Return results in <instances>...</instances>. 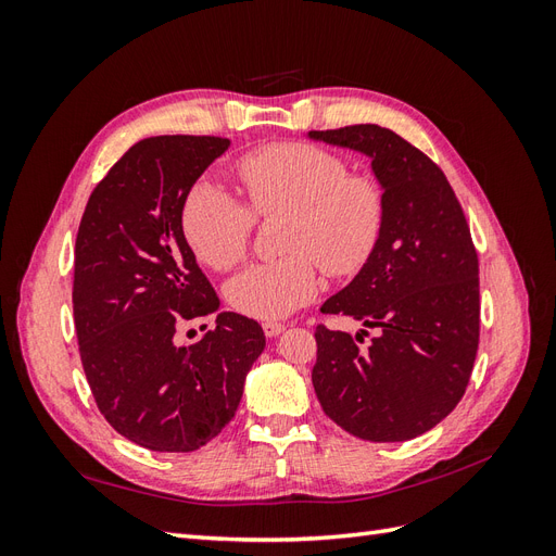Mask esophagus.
<instances>
[{
    "instance_id": "esophagus-1",
    "label": "esophagus",
    "mask_w": 556,
    "mask_h": 556,
    "mask_svg": "<svg viewBox=\"0 0 556 556\" xmlns=\"http://www.w3.org/2000/svg\"><path fill=\"white\" fill-rule=\"evenodd\" d=\"M285 331V325L280 323H264V333L268 336V339H276V336H280Z\"/></svg>"
}]
</instances>
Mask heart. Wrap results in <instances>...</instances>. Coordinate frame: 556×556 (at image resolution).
<instances>
[{
	"instance_id": "1",
	"label": "heart",
	"mask_w": 556,
	"mask_h": 556,
	"mask_svg": "<svg viewBox=\"0 0 556 556\" xmlns=\"http://www.w3.org/2000/svg\"><path fill=\"white\" fill-rule=\"evenodd\" d=\"M250 206L260 215L288 213V257L252 264L227 282L233 311L257 319H280L317 294V264L345 276L371 255L384 217L380 185L311 143H274L250 150L237 162ZM252 211L220 185L199 180L185 197L180 229L199 262L227 271L250 243Z\"/></svg>"
}]
</instances>
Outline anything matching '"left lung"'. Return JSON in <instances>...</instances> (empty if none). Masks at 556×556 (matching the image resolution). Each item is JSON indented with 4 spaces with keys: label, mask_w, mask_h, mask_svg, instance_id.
I'll return each mask as SVG.
<instances>
[{
    "label": "left lung",
    "mask_w": 556,
    "mask_h": 556,
    "mask_svg": "<svg viewBox=\"0 0 556 556\" xmlns=\"http://www.w3.org/2000/svg\"><path fill=\"white\" fill-rule=\"evenodd\" d=\"M306 137L366 155L384 197L374 252L323 304L364 329L352 339L317 327L319 406L362 441L417 439L457 408L478 352V255L464 211L439 166L392 129L350 125ZM366 328L379 336L359 349Z\"/></svg>",
    "instance_id": "left-lung-1"
}]
</instances>
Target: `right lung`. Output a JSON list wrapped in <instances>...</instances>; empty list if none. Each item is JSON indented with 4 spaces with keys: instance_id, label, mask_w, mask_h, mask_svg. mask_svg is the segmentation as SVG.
<instances>
[{
    "instance_id": "1",
    "label": "right lung",
    "mask_w": 556,
    "mask_h": 556,
    "mask_svg": "<svg viewBox=\"0 0 556 556\" xmlns=\"http://www.w3.org/2000/svg\"><path fill=\"white\" fill-rule=\"evenodd\" d=\"M229 146L180 134L134 143L90 194L78 227L74 323L83 371L106 422L155 452L213 441L266 345L255 319L229 311L194 346L173 343L182 318L220 308L182 237L180 213Z\"/></svg>"
}]
</instances>
